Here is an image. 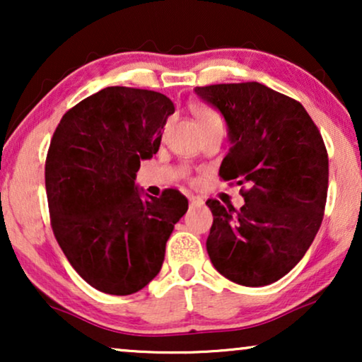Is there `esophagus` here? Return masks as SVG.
Returning <instances> with one entry per match:
<instances>
[{"instance_id": "esophagus-1", "label": "esophagus", "mask_w": 362, "mask_h": 362, "mask_svg": "<svg viewBox=\"0 0 362 362\" xmlns=\"http://www.w3.org/2000/svg\"><path fill=\"white\" fill-rule=\"evenodd\" d=\"M189 204L194 206V207L202 206V204H204V199H202V197H199V196H189Z\"/></svg>"}]
</instances>
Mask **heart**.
Masks as SVG:
<instances>
[{
	"label": "heart",
	"instance_id": "obj_1",
	"mask_svg": "<svg viewBox=\"0 0 362 362\" xmlns=\"http://www.w3.org/2000/svg\"><path fill=\"white\" fill-rule=\"evenodd\" d=\"M197 118H199V123H204V122L216 120V118H219V117H217L216 113L211 110H201L199 113H197Z\"/></svg>",
	"mask_w": 362,
	"mask_h": 362
}]
</instances>
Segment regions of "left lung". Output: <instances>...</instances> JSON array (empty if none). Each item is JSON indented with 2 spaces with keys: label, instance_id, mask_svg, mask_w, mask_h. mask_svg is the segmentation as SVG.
<instances>
[{
  "label": "left lung",
  "instance_id": "1",
  "mask_svg": "<svg viewBox=\"0 0 362 362\" xmlns=\"http://www.w3.org/2000/svg\"><path fill=\"white\" fill-rule=\"evenodd\" d=\"M194 92L226 120L232 146L221 177L249 186L240 209L207 199L214 216L207 254L234 284H274L303 259L323 221V138L300 102L264 83H217Z\"/></svg>",
  "mask_w": 362,
  "mask_h": 362
}]
</instances>
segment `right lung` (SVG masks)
Masks as SVG:
<instances>
[{"label":"right lung","mask_w":362,"mask_h":362,"mask_svg":"<svg viewBox=\"0 0 362 362\" xmlns=\"http://www.w3.org/2000/svg\"><path fill=\"white\" fill-rule=\"evenodd\" d=\"M173 113L160 92L107 87L72 107L54 132L46 160L54 235L77 274L103 293L132 295L150 284L187 211L180 191L153 197L135 185Z\"/></svg>","instance_id":"add662e5"}]
</instances>
